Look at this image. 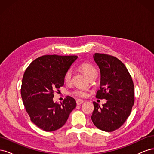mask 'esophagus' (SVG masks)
I'll return each mask as SVG.
<instances>
[{"label": "esophagus", "mask_w": 154, "mask_h": 154, "mask_svg": "<svg viewBox=\"0 0 154 154\" xmlns=\"http://www.w3.org/2000/svg\"><path fill=\"white\" fill-rule=\"evenodd\" d=\"M83 102H84V101L82 100H80V99H79V100H76V104H77L78 105H81L82 103H83Z\"/></svg>", "instance_id": "1"}]
</instances>
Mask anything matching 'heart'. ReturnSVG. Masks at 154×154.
Wrapping results in <instances>:
<instances>
[{"label": "heart", "mask_w": 154, "mask_h": 154, "mask_svg": "<svg viewBox=\"0 0 154 154\" xmlns=\"http://www.w3.org/2000/svg\"><path fill=\"white\" fill-rule=\"evenodd\" d=\"M79 68H80L81 71H82L84 73L88 78H89L91 76H92L93 74L96 73V69L90 63H83L80 65V66H79ZM71 76H72L71 70L69 69L64 75L65 82H69L71 80ZM72 94L74 96L79 97H85L88 94L87 91L82 90V89H76L75 91H74Z\"/></svg>", "instance_id": "obj_1"}]
</instances>
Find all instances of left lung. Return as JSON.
I'll use <instances>...</instances> for the list:
<instances>
[{"label": "left lung", "instance_id": "8db88e82", "mask_svg": "<svg viewBox=\"0 0 154 154\" xmlns=\"http://www.w3.org/2000/svg\"><path fill=\"white\" fill-rule=\"evenodd\" d=\"M94 61L100 69V89L96 97L105 99L103 106L94 101L91 119L96 127L113 132L123 125L134 103V87L131 76L124 63L113 56L95 53Z\"/></svg>", "mask_w": 154, "mask_h": 154}]
</instances>
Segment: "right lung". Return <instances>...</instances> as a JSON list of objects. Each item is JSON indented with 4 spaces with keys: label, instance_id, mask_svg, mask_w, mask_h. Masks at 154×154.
Segmentation results:
<instances>
[{
    "label": "right lung",
    "instance_id": "1",
    "mask_svg": "<svg viewBox=\"0 0 154 154\" xmlns=\"http://www.w3.org/2000/svg\"><path fill=\"white\" fill-rule=\"evenodd\" d=\"M77 56L44 55L32 61L24 74L21 96L31 121L40 129L52 132L66 123L76 106V101L66 96L54 103V92L64 84V75Z\"/></svg>",
    "mask_w": 154,
    "mask_h": 154
}]
</instances>
